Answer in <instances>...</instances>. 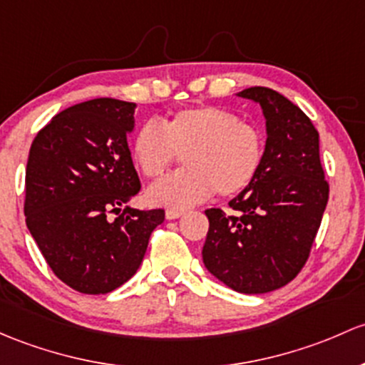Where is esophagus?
<instances>
[{"mask_svg":"<svg viewBox=\"0 0 365 365\" xmlns=\"http://www.w3.org/2000/svg\"><path fill=\"white\" fill-rule=\"evenodd\" d=\"M182 215H183V212H182V210H168V212H166V218H168V220H175V218H180V217H182Z\"/></svg>","mask_w":365,"mask_h":365,"instance_id":"esophagus-1","label":"esophagus"}]
</instances>
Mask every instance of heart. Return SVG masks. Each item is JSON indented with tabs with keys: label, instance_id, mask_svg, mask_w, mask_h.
<instances>
[{
	"label": "heart",
	"instance_id": "b5f03b06",
	"mask_svg": "<svg viewBox=\"0 0 365 365\" xmlns=\"http://www.w3.org/2000/svg\"><path fill=\"white\" fill-rule=\"evenodd\" d=\"M133 159L147 178H160L183 155L185 170L155 183L148 201L166 208H189L217 190L231 197L255 180L264 159V134L257 125L220 106L175 112L160 128L145 122L133 138Z\"/></svg>",
	"mask_w": 365,
	"mask_h": 365
}]
</instances>
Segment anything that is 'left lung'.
<instances>
[{"instance_id":"1","label":"left lung","mask_w":365,"mask_h":365,"mask_svg":"<svg viewBox=\"0 0 365 365\" xmlns=\"http://www.w3.org/2000/svg\"><path fill=\"white\" fill-rule=\"evenodd\" d=\"M259 103L266 148L255 180L229 202L234 215L206 210L202 262L241 294H266L292 282L312 252L329 201L318 131L299 106L267 87L237 92Z\"/></svg>"}]
</instances>
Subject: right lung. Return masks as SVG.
<instances>
[{
    "label": "right lung",
    "mask_w": 365,
    "mask_h": 365,
    "mask_svg": "<svg viewBox=\"0 0 365 365\" xmlns=\"http://www.w3.org/2000/svg\"><path fill=\"white\" fill-rule=\"evenodd\" d=\"M134 108L112 98L80 103L52 117L31 145L26 224L53 274L76 292L124 285L164 222V210L128 206L141 189L128 147Z\"/></svg>",
    "instance_id": "1"
}]
</instances>
